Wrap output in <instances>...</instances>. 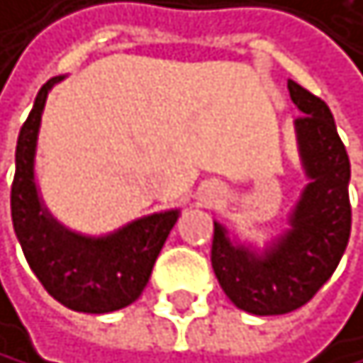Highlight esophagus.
Masks as SVG:
<instances>
[{
	"mask_svg": "<svg viewBox=\"0 0 363 363\" xmlns=\"http://www.w3.org/2000/svg\"><path fill=\"white\" fill-rule=\"evenodd\" d=\"M206 199H217V191H208L206 193Z\"/></svg>",
	"mask_w": 363,
	"mask_h": 363,
	"instance_id": "34e87169",
	"label": "esophagus"
}]
</instances>
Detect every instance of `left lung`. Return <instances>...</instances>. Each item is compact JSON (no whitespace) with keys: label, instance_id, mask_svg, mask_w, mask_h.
I'll return each mask as SVG.
<instances>
[{"label":"left lung","instance_id":"8db88e82","mask_svg":"<svg viewBox=\"0 0 363 363\" xmlns=\"http://www.w3.org/2000/svg\"><path fill=\"white\" fill-rule=\"evenodd\" d=\"M288 93L301 113L293 128L308 182L286 217L288 228L259 246L215 221V277L235 306L252 315H284L311 301L335 273L350 237V162L333 113L293 79Z\"/></svg>","mask_w":363,"mask_h":363}]
</instances>
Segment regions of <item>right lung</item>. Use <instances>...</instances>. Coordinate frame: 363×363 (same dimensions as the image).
<instances>
[{
  "label": "right lung",
  "instance_id": "obj_1",
  "mask_svg": "<svg viewBox=\"0 0 363 363\" xmlns=\"http://www.w3.org/2000/svg\"><path fill=\"white\" fill-rule=\"evenodd\" d=\"M62 79L66 77H52L41 86L17 137L13 228L33 273L57 301L77 313L104 315L130 306L144 293L182 211L150 213L104 235L72 230L50 213L39 193L35 164L46 99Z\"/></svg>",
  "mask_w": 363,
  "mask_h": 363
}]
</instances>
